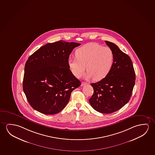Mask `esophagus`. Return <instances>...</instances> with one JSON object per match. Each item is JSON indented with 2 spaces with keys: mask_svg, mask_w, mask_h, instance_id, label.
Listing matches in <instances>:
<instances>
[{
  "mask_svg": "<svg viewBox=\"0 0 155 155\" xmlns=\"http://www.w3.org/2000/svg\"><path fill=\"white\" fill-rule=\"evenodd\" d=\"M87 85V83H85V82H82V83H81V86H84V85Z\"/></svg>",
  "mask_w": 155,
  "mask_h": 155,
  "instance_id": "esophagus-1",
  "label": "esophagus"
}]
</instances>
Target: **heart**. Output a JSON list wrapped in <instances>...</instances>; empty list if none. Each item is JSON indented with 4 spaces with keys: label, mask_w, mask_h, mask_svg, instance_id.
Instances as JSON below:
<instances>
[{
    "label": "heart",
    "mask_w": 155,
    "mask_h": 155,
    "mask_svg": "<svg viewBox=\"0 0 155 155\" xmlns=\"http://www.w3.org/2000/svg\"><path fill=\"white\" fill-rule=\"evenodd\" d=\"M74 58H69L68 64L74 76L79 78L86 70L87 78L95 81H101L109 74L112 70L114 54L108 47L95 43H88L77 49Z\"/></svg>",
    "instance_id": "1"
}]
</instances>
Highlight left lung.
Segmentation results:
<instances>
[{
    "label": "left lung",
    "mask_w": 155,
    "mask_h": 155,
    "mask_svg": "<svg viewBox=\"0 0 155 155\" xmlns=\"http://www.w3.org/2000/svg\"><path fill=\"white\" fill-rule=\"evenodd\" d=\"M105 42L114 52V64L105 78L91 84L94 93L89 102L97 112L109 114L120 110L130 100L135 83V73L128 55L114 43L107 41Z\"/></svg>",
    "instance_id": "obj_1"
}]
</instances>
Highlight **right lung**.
I'll list each match as a JSON object with an SVG mask.
<instances>
[{"mask_svg":"<svg viewBox=\"0 0 155 155\" xmlns=\"http://www.w3.org/2000/svg\"><path fill=\"white\" fill-rule=\"evenodd\" d=\"M80 45L59 41L46 44L29 57L25 66L23 90L34 110L55 114L67 106L72 91L81 85L68 64L72 51Z\"/></svg>","mask_w":155,"mask_h":155,"instance_id":"right-lung-1","label":"right lung"}]
</instances>
